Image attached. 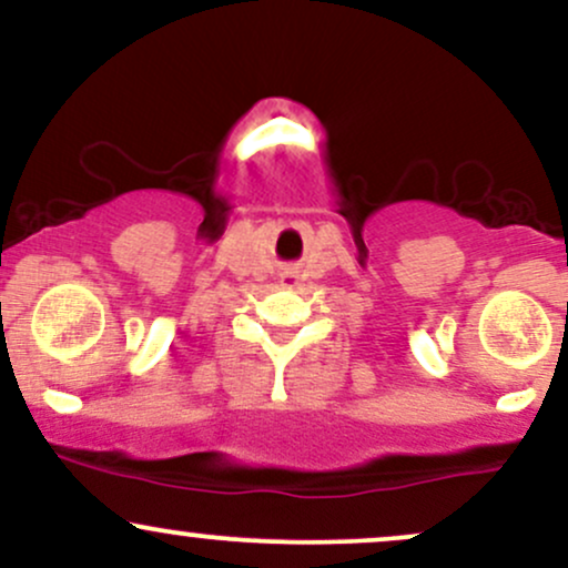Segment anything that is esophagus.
Returning a JSON list of instances; mask_svg holds the SVG:
<instances>
[{"label": "esophagus", "instance_id": "obj_1", "mask_svg": "<svg viewBox=\"0 0 568 568\" xmlns=\"http://www.w3.org/2000/svg\"><path fill=\"white\" fill-rule=\"evenodd\" d=\"M283 285L285 288H293V285H298V275H293V272H283Z\"/></svg>", "mask_w": 568, "mask_h": 568}]
</instances>
